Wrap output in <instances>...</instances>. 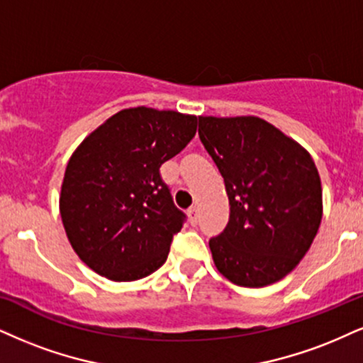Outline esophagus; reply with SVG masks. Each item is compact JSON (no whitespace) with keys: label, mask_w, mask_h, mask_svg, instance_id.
<instances>
[{"label":"esophagus","mask_w":363,"mask_h":363,"mask_svg":"<svg viewBox=\"0 0 363 363\" xmlns=\"http://www.w3.org/2000/svg\"><path fill=\"white\" fill-rule=\"evenodd\" d=\"M189 218L191 225H195V223L199 222V207H196V205H191L189 208Z\"/></svg>","instance_id":"obj_1"}]
</instances>
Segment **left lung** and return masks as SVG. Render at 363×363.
<instances>
[{
	"mask_svg": "<svg viewBox=\"0 0 363 363\" xmlns=\"http://www.w3.org/2000/svg\"><path fill=\"white\" fill-rule=\"evenodd\" d=\"M199 136L230 205L225 230L208 242L217 271L244 288L283 279L305 257L323 217L311 155L257 116H200Z\"/></svg>",
	"mask_w": 363,
	"mask_h": 363,
	"instance_id": "left-lung-1",
	"label": "left lung"
}]
</instances>
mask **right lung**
<instances>
[{
    "mask_svg": "<svg viewBox=\"0 0 363 363\" xmlns=\"http://www.w3.org/2000/svg\"><path fill=\"white\" fill-rule=\"evenodd\" d=\"M196 116L129 107L75 147L60 186L62 223L80 261L111 281H138L167 261L183 213L160 167L196 133Z\"/></svg>",
    "mask_w": 363,
    "mask_h": 363,
    "instance_id": "1",
    "label": "right lung"
}]
</instances>
